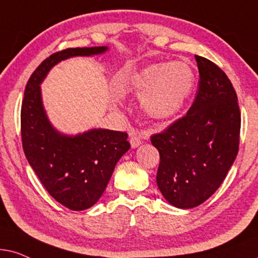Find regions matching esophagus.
Masks as SVG:
<instances>
[{
    "label": "esophagus",
    "mask_w": 258,
    "mask_h": 258,
    "mask_svg": "<svg viewBox=\"0 0 258 258\" xmlns=\"http://www.w3.org/2000/svg\"><path fill=\"white\" fill-rule=\"evenodd\" d=\"M130 144H131L132 149H137L142 144V139L137 135H131L130 136Z\"/></svg>",
    "instance_id": "34e87169"
}]
</instances>
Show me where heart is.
Listing matches in <instances>:
<instances>
[{
	"label": "heart",
	"instance_id": "1",
	"mask_svg": "<svg viewBox=\"0 0 258 258\" xmlns=\"http://www.w3.org/2000/svg\"><path fill=\"white\" fill-rule=\"evenodd\" d=\"M195 73L188 64L159 62L133 72L123 81V93L140 98V108L151 120L176 115L194 91Z\"/></svg>",
	"mask_w": 258,
	"mask_h": 258
}]
</instances>
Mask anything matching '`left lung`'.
I'll return each mask as SVG.
<instances>
[{"label":"left lung","instance_id":"obj_1","mask_svg":"<svg viewBox=\"0 0 258 258\" xmlns=\"http://www.w3.org/2000/svg\"><path fill=\"white\" fill-rule=\"evenodd\" d=\"M199 89L186 115L151 137L159 151L158 187L178 209L204 203L225 179L238 152L241 113L231 81L210 60L195 55Z\"/></svg>","mask_w":258,"mask_h":258}]
</instances>
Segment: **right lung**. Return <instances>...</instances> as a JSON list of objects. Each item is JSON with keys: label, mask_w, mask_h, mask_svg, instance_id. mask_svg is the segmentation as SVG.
<instances>
[{"label": "right lung", "mask_w": 258, "mask_h": 258, "mask_svg": "<svg viewBox=\"0 0 258 258\" xmlns=\"http://www.w3.org/2000/svg\"><path fill=\"white\" fill-rule=\"evenodd\" d=\"M107 50V46L84 47L51 54L29 78L22 101L21 136L27 160L48 194L74 211L89 209L100 199L116 163L131 145L125 132L92 128L73 136L57 131L44 109L41 84L61 61Z\"/></svg>", "instance_id": "add662e5"}]
</instances>
